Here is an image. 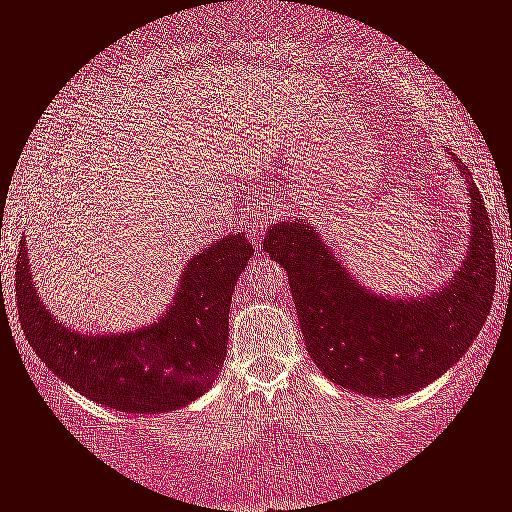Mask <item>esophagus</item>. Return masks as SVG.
I'll return each mask as SVG.
<instances>
[{
    "instance_id": "1",
    "label": "esophagus",
    "mask_w": 512,
    "mask_h": 512,
    "mask_svg": "<svg viewBox=\"0 0 512 512\" xmlns=\"http://www.w3.org/2000/svg\"><path fill=\"white\" fill-rule=\"evenodd\" d=\"M246 227H249V237L251 242H258L263 237V223L258 218H249L246 220Z\"/></svg>"
}]
</instances>
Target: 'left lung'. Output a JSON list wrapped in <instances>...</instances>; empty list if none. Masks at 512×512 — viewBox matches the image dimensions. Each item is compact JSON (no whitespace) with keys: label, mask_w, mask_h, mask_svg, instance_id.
Listing matches in <instances>:
<instances>
[{"label":"left lung","mask_w":512,"mask_h":512,"mask_svg":"<svg viewBox=\"0 0 512 512\" xmlns=\"http://www.w3.org/2000/svg\"><path fill=\"white\" fill-rule=\"evenodd\" d=\"M453 161L472 204L468 256L439 292L422 299L399 301L358 285L304 220L277 223L263 239V251L287 270L313 363L339 387L375 399L410 394L460 361L482 330L494 301V237L479 187Z\"/></svg>","instance_id":"obj_1"}]
</instances>
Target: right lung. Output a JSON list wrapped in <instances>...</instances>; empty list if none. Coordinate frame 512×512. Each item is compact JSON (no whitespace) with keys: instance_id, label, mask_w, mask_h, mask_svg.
<instances>
[{"instance_id":"add662e5","label":"right lung","mask_w":512,"mask_h":512,"mask_svg":"<svg viewBox=\"0 0 512 512\" xmlns=\"http://www.w3.org/2000/svg\"><path fill=\"white\" fill-rule=\"evenodd\" d=\"M28 246L16 263V304L23 334L44 365L87 399L123 413H168L199 399L227 356L232 289L254 246L220 237L189 258L178 294L159 323L135 332L78 334L47 311L30 277Z\"/></svg>"}]
</instances>
